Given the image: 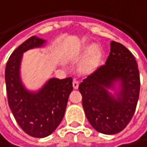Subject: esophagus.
<instances>
[{
	"instance_id": "1",
	"label": "esophagus",
	"mask_w": 147,
	"mask_h": 147,
	"mask_svg": "<svg viewBox=\"0 0 147 147\" xmlns=\"http://www.w3.org/2000/svg\"><path fill=\"white\" fill-rule=\"evenodd\" d=\"M73 87H74V89H78V87H79V81L78 80H74L73 81Z\"/></svg>"
}]
</instances>
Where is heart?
Segmentation results:
<instances>
[{
	"label": "heart",
	"instance_id": "heart-1",
	"mask_svg": "<svg viewBox=\"0 0 147 147\" xmlns=\"http://www.w3.org/2000/svg\"><path fill=\"white\" fill-rule=\"evenodd\" d=\"M82 52L86 56L80 64V71L82 74H90L98 67L102 60V52L95 45L85 47Z\"/></svg>",
	"mask_w": 147,
	"mask_h": 147
}]
</instances>
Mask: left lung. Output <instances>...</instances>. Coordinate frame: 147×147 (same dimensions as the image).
Masks as SVG:
<instances>
[{
  "mask_svg": "<svg viewBox=\"0 0 147 147\" xmlns=\"http://www.w3.org/2000/svg\"><path fill=\"white\" fill-rule=\"evenodd\" d=\"M115 81L120 91L114 97L108 92ZM140 72L132 53L112 41L105 65L87 76L79 86L82 105L90 124L99 133L115 134L131 121L139 99Z\"/></svg>",
  "mask_w": 147,
  "mask_h": 147,
  "instance_id": "8db88e82",
  "label": "left lung"
}]
</instances>
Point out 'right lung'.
<instances>
[{
    "label": "right lung",
    "mask_w": 147,
    "mask_h": 147,
    "mask_svg": "<svg viewBox=\"0 0 147 147\" xmlns=\"http://www.w3.org/2000/svg\"><path fill=\"white\" fill-rule=\"evenodd\" d=\"M45 40L36 36L28 38L10 55L5 70L8 105L13 116L27 134L43 138L51 134L61 123L73 91V79H50L37 92L22 85L20 68L24 52L41 47Z\"/></svg>",
    "instance_id": "add662e5"
}]
</instances>
